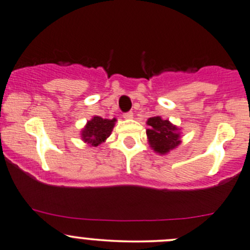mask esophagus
<instances>
[{
    "label": "esophagus",
    "mask_w": 250,
    "mask_h": 250,
    "mask_svg": "<svg viewBox=\"0 0 250 250\" xmlns=\"http://www.w3.org/2000/svg\"><path fill=\"white\" fill-rule=\"evenodd\" d=\"M133 117V112H125V114H123V118H125V120H129V118Z\"/></svg>",
    "instance_id": "obj_1"
}]
</instances>
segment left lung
Returning <instances> with one entry per match:
<instances>
[{
  "mask_svg": "<svg viewBox=\"0 0 250 250\" xmlns=\"http://www.w3.org/2000/svg\"><path fill=\"white\" fill-rule=\"evenodd\" d=\"M146 123L148 125V129L146 130L148 144L156 153H169L181 144L180 129L169 120L154 116L149 117Z\"/></svg>",
  "mask_w": 250,
  "mask_h": 250,
  "instance_id": "left-lung-1",
  "label": "left lung"
}]
</instances>
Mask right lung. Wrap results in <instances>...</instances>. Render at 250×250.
I'll return each mask as SVG.
<instances>
[{"mask_svg":"<svg viewBox=\"0 0 250 250\" xmlns=\"http://www.w3.org/2000/svg\"><path fill=\"white\" fill-rule=\"evenodd\" d=\"M116 118L107 120L99 116H94L86 123L85 128L81 130V139L91 146H98L104 143L114 129Z\"/></svg>","mask_w":250,"mask_h":250,"instance_id":"1","label":"right lung"}]
</instances>
